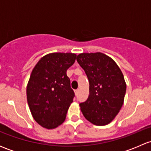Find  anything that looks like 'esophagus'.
I'll return each mask as SVG.
<instances>
[{
	"label": "esophagus",
	"mask_w": 151,
	"mask_h": 151,
	"mask_svg": "<svg viewBox=\"0 0 151 151\" xmlns=\"http://www.w3.org/2000/svg\"><path fill=\"white\" fill-rule=\"evenodd\" d=\"M79 92H80V90H79V89H77V90H75V91H74V93H75V95H76V96H77V95H78Z\"/></svg>",
	"instance_id": "34e87169"
}]
</instances>
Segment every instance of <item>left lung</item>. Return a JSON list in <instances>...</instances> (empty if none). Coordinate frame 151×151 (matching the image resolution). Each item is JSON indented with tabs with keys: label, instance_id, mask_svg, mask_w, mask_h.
Here are the masks:
<instances>
[{
	"label": "left lung",
	"instance_id": "obj_1",
	"mask_svg": "<svg viewBox=\"0 0 151 151\" xmlns=\"http://www.w3.org/2000/svg\"><path fill=\"white\" fill-rule=\"evenodd\" d=\"M77 60L89 81V96L80 106L89 122L105 126L112 122L124 101L126 84L115 60L101 52L81 53Z\"/></svg>",
	"mask_w": 151,
	"mask_h": 151
}]
</instances>
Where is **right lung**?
<instances>
[{
  "label": "right lung",
  "instance_id": "1",
  "mask_svg": "<svg viewBox=\"0 0 151 151\" xmlns=\"http://www.w3.org/2000/svg\"><path fill=\"white\" fill-rule=\"evenodd\" d=\"M76 58L74 53H50L32 71L27 85V100L33 118L45 129H55L66 119L74 96L66 71Z\"/></svg>",
  "mask_w": 151,
  "mask_h": 151
}]
</instances>
